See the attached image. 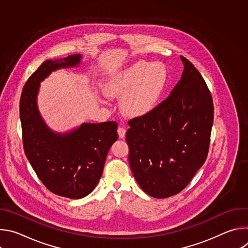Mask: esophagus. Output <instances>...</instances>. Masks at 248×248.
Returning a JSON list of instances; mask_svg holds the SVG:
<instances>
[{
	"mask_svg": "<svg viewBox=\"0 0 248 248\" xmlns=\"http://www.w3.org/2000/svg\"><path fill=\"white\" fill-rule=\"evenodd\" d=\"M125 133H126V129H125L124 127L120 126V127L118 128V134H119V137H120V138H124Z\"/></svg>",
	"mask_w": 248,
	"mask_h": 248,
	"instance_id": "34e87169",
	"label": "esophagus"
}]
</instances>
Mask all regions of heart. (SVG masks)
<instances>
[{
	"mask_svg": "<svg viewBox=\"0 0 248 248\" xmlns=\"http://www.w3.org/2000/svg\"><path fill=\"white\" fill-rule=\"evenodd\" d=\"M165 83V72L158 63L140 61L115 75L106 84L109 97L124 98L123 107L133 117L151 112L161 96Z\"/></svg>",
	"mask_w": 248,
	"mask_h": 248,
	"instance_id": "b5f03b06",
	"label": "heart"
}]
</instances>
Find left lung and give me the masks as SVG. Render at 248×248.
<instances>
[{"mask_svg": "<svg viewBox=\"0 0 248 248\" xmlns=\"http://www.w3.org/2000/svg\"><path fill=\"white\" fill-rule=\"evenodd\" d=\"M181 80L151 112L128 122V161L139 186L155 198L181 192L206 161L214 106L200 73L185 57Z\"/></svg>", "mask_w": 248, "mask_h": 248, "instance_id": "8db88e82", "label": "left lung"}]
</instances>
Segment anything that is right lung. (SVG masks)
Here are the masks:
<instances>
[{
	"instance_id": "right-lung-1",
	"label": "right lung",
	"mask_w": 248,
	"mask_h": 248,
	"mask_svg": "<svg viewBox=\"0 0 248 248\" xmlns=\"http://www.w3.org/2000/svg\"><path fill=\"white\" fill-rule=\"evenodd\" d=\"M81 59L76 54L45 61L26 81L19 103L23 148L30 165L51 192L72 199L83 198L96 187L109 149L118 139L116 122L83 123L59 133L40 115V82L57 69L78 66Z\"/></svg>"
}]
</instances>
